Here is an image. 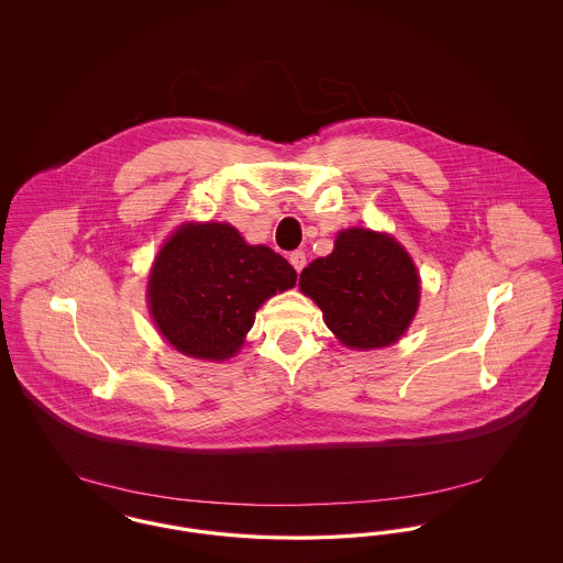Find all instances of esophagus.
I'll list each match as a JSON object with an SVG mask.
<instances>
[{
	"instance_id": "esophagus-1",
	"label": "esophagus",
	"mask_w": 563,
	"mask_h": 563,
	"mask_svg": "<svg viewBox=\"0 0 563 563\" xmlns=\"http://www.w3.org/2000/svg\"><path fill=\"white\" fill-rule=\"evenodd\" d=\"M289 262H291V266H294L297 272H301L303 266H306V253H303V251H294V253L289 255Z\"/></svg>"
}]
</instances>
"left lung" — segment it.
<instances>
[{
    "label": "left lung",
    "mask_w": 563,
    "mask_h": 563,
    "mask_svg": "<svg viewBox=\"0 0 563 563\" xmlns=\"http://www.w3.org/2000/svg\"><path fill=\"white\" fill-rule=\"evenodd\" d=\"M299 289L319 303L327 327L349 349H384L413 319L420 278L399 242L354 228L340 232L331 255L301 272Z\"/></svg>",
    "instance_id": "8db88e82"
}]
</instances>
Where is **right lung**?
<instances>
[{"label": "right lung", "mask_w": 563, "mask_h": 563, "mask_svg": "<svg viewBox=\"0 0 563 563\" xmlns=\"http://www.w3.org/2000/svg\"><path fill=\"white\" fill-rule=\"evenodd\" d=\"M297 274L268 246H251L228 223L184 225L150 276V310L162 335L188 356L223 361L241 349L269 295Z\"/></svg>", "instance_id": "add662e5"}]
</instances>
